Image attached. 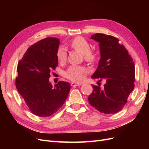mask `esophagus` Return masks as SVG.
<instances>
[{"instance_id": "esophagus-1", "label": "esophagus", "mask_w": 149, "mask_h": 149, "mask_svg": "<svg viewBox=\"0 0 149 149\" xmlns=\"http://www.w3.org/2000/svg\"><path fill=\"white\" fill-rule=\"evenodd\" d=\"M71 86L75 87V86H80V85H81V84L80 83H76L73 82V83H71Z\"/></svg>"}]
</instances>
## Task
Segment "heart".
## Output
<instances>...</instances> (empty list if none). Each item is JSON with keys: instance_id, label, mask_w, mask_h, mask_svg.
Here are the masks:
<instances>
[{"instance_id": "obj_1", "label": "heart", "mask_w": 149, "mask_h": 149, "mask_svg": "<svg viewBox=\"0 0 149 149\" xmlns=\"http://www.w3.org/2000/svg\"><path fill=\"white\" fill-rule=\"evenodd\" d=\"M71 47L76 51L83 55L86 61L90 63L95 62L97 55L96 52L91 50L90 44L85 38L81 37H76L71 42ZM56 58L60 63H64L67 59V53L63 47L58 48L56 51ZM88 69L83 66L72 65L65 72V76L68 79L75 82H81L86 77Z\"/></svg>"}]
</instances>
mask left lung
I'll list each match as a JSON object with an SVG mask.
<instances>
[{
  "label": "left lung",
  "mask_w": 149,
  "mask_h": 149,
  "mask_svg": "<svg viewBox=\"0 0 149 149\" xmlns=\"http://www.w3.org/2000/svg\"><path fill=\"white\" fill-rule=\"evenodd\" d=\"M91 38L100 43L101 58L92 78L105 80L102 88L92 85L88 100L91 106L104 114L117 113L124 107L134 88L135 65L119 40L111 35L96 33Z\"/></svg>",
  "instance_id": "left-lung-1"
}]
</instances>
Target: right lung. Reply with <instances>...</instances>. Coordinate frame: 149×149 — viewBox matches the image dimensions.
<instances>
[{
  "mask_svg": "<svg viewBox=\"0 0 149 149\" xmlns=\"http://www.w3.org/2000/svg\"><path fill=\"white\" fill-rule=\"evenodd\" d=\"M59 39L48 37L30 46L18 63L15 78L17 91L32 113L38 117L53 115L63 105L70 91L68 82L53 88L50 73L58 65L56 51Z\"/></svg>",
  "mask_w": 149,
  "mask_h": 149,
  "instance_id": "1",
  "label": "right lung"
}]
</instances>
